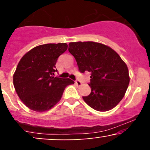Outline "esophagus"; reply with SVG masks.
Returning a JSON list of instances; mask_svg holds the SVG:
<instances>
[{"label":"esophagus","mask_w":150,"mask_h":150,"mask_svg":"<svg viewBox=\"0 0 150 150\" xmlns=\"http://www.w3.org/2000/svg\"><path fill=\"white\" fill-rule=\"evenodd\" d=\"M75 84H76L77 86H78V87H80L82 85V83H81V82H80L79 80H76L75 81Z\"/></svg>","instance_id":"obj_1"}]
</instances>
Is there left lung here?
Listing matches in <instances>:
<instances>
[{
    "instance_id": "8db88e82",
    "label": "left lung",
    "mask_w": 150,
    "mask_h": 150,
    "mask_svg": "<svg viewBox=\"0 0 150 150\" xmlns=\"http://www.w3.org/2000/svg\"><path fill=\"white\" fill-rule=\"evenodd\" d=\"M68 51L81 73H91V93L82 97L98 111H107L118 105L128 89L130 77L127 65L109 46L94 42H70Z\"/></svg>"
}]
</instances>
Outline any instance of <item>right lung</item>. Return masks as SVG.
Returning a JSON list of instances; mask_svg holds the SVG:
<instances>
[{"instance_id": "obj_1", "label": "right lung", "mask_w": 150, "mask_h": 150, "mask_svg": "<svg viewBox=\"0 0 150 150\" xmlns=\"http://www.w3.org/2000/svg\"><path fill=\"white\" fill-rule=\"evenodd\" d=\"M68 49L66 43L46 44L33 48L22 56L13 75V85L26 106L37 112L52 108L64 89L75 82L53 77L58 57Z\"/></svg>"}]
</instances>
